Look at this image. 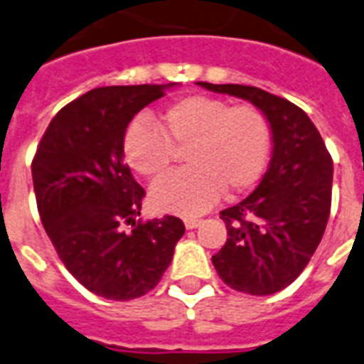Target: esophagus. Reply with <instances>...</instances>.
<instances>
[{"mask_svg":"<svg viewBox=\"0 0 364 364\" xmlns=\"http://www.w3.org/2000/svg\"><path fill=\"white\" fill-rule=\"evenodd\" d=\"M198 224H200V220L198 218H185V228L187 230H194L198 228Z\"/></svg>","mask_w":364,"mask_h":364,"instance_id":"1","label":"esophagus"}]
</instances>
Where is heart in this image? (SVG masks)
<instances>
[{
	"label": "heart",
	"instance_id": "heart-1",
	"mask_svg": "<svg viewBox=\"0 0 364 364\" xmlns=\"http://www.w3.org/2000/svg\"><path fill=\"white\" fill-rule=\"evenodd\" d=\"M159 129L134 121L123 134V156L138 176L156 179L185 149L188 168L164 177L149 192L159 211L198 215L226 188L239 194L262 177L271 149V125L254 105L188 95L166 106Z\"/></svg>",
	"mask_w": 364,
	"mask_h": 364
}]
</instances>
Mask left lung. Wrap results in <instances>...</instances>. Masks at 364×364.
Masks as SVG:
<instances>
[{"label":"left lung","mask_w":364,"mask_h":364,"mask_svg":"<svg viewBox=\"0 0 364 364\" xmlns=\"http://www.w3.org/2000/svg\"><path fill=\"white\" fill-rule=\"evenodd\" d=\"M198 84L250 100L273 132V156L259 185L220 211L228 239L213 256L230 288L271 295L294 282L320 245L331 213L333 159L309 115L294 102L239 84Z\"/></svg>","instance_id":"obj_1"}]
</instances>
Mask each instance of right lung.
Wrapping results in <instances>:
<instances>
[{
  "instance_id": "add662e5",
  "label": "right lung",
  "mask_w": 364,
  "mask_h": 364,
  "mask_svg": "<svg viewBox=\"0 0 364 364\" xmlns=\"http://www.w3.org/2000/svg\"><path fill=\"white\" fill-rule=\"evenodd\" d=\"M168 85L95 87L55 114L31 162L41 223L59 259L91 294L112 301L151 291L185 233L181 218L136 217L146 191L123 161V134ZM131 223L127 234L122 226Z\"/></svg>"
}]
</instances>
